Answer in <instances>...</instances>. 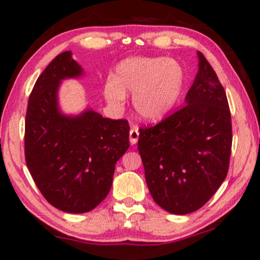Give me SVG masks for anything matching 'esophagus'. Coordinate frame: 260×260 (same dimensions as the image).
<instances>
[{"label": "esophagus", "mask_w": 260, "mask_h": 260, "mask_svg": "<svg viewBox=\"0 0 260 260\" xmlns=\"http://www.w3.org/2000/svg\"><path fill=\"white\" fill-rule=\"evenodd\" d=\"M138 138H139V129L137 126H133L131 128L129 131V142L131 144L134 145L137 144V142H138Z\"/></svg>", "instance_id": "obj_1"}]
</instances>
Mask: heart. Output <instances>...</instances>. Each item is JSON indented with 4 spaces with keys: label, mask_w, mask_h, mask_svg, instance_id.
I'll list each match as a JSON object with an SVG mask.
<instances>
[{
    "label": "heart",
    "mask_w": 260,
    "mask_h": 260,
    "mask_svg": "<svg viewBox=\"0 0 260 260\" xmlns=\"http://www.w3.org/2000/svg\"><path fill=\"white\" fill-rule=\"evenodd\" d=\"M183 85V67L176 59L134 56L121 61L115 77L106 79L104 96L110 106L121 110L126 92H133L134 111L142 120L154 122L174 109Z\"/></svg>",
    "instance_id": "1"
}]
</instances>
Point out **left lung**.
I'll use <instances>...</instances> for the list:
<instances>
[{"mask_svg": "<svg viewBox=\"0 0 260 260\" xmlns=\"http://www.w3.org/2000/svg\"><path fill=\"white\" fill-rule=\"evenodd\" d=\"M184 106L139 129L138 150L149 192L176 215L201 209L225 181L232 145L228 98L202 52Z\"/></svg>", "mask_w": 260, "mask_h": 260, "instance_id": "left-lung-1", "label": "left lung"}]
</instances>
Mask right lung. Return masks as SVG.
Listing matches in <instances>:
<instances>
[{
  "instance_id": "1",
  "label": "right lung",
  "mask_w": 260,
  "mask_h": 260,
  "mask_svg": "<svg viewBox=\"0 0 260 260\" xmlns=\"http://www.w3.org/2000/svg\"><path fill=\"white\" fill-rule=\"evenodd\" d=\"M84 76L72 52L52 59L29 96L25 117V161L50 204L64 213H88L112 186L116 162L129 148L126 120L105 118L86 107L66 115L58 104L62 80Z\"/></svg>"
}]
</instances>
